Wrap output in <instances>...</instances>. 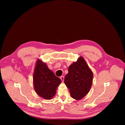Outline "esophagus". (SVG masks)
Segmentation results:
<instances>
[{
    "instance_id": "34e87169",
    "label": "esophagus",
    "mask_w": 125,
    "mask_h": 125,
    "mask_svg": "<svg viewBox=\"0 0 125 125\" xmlns=\"http://www.w3.org/2000/svg\"><path fill=\"white\" fill-rule=\"evenodd\" d=\"M60 79L61 80V81H62V82H63L64 80V76H61V77H60Z\"/></svg>"
}]
</instances>
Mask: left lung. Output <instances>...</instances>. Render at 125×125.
<instances>
[{
	"instance_id": "8db88e82",
	"label": "left lung",
	"mask_w": 125,
	"mask_h": 125,
	"mask_svg": "<svg viewBox=\"0 0 125 125\" xmlns=\"http://www.w3.org/2000/svg\"><path fill=\"white\" fill-rule=\"evenodd\" d=\"M93 76V72L82 57L71 64L64 79L71 97L80 100L85 96L90 91Z\"/></svg>"
}]
</instances>
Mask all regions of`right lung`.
Returning a JSON list of instances; mask_svg holds the SVG:
<instances>
[{
	"instance_id": "add662e5",
	"label": "right lung",
	"mask_w": 125,
	"mask_h": 125,
	"mask_svg": "<svg viewBox=\"0 0 125 125\" xmlns=\"http://www.w3.org/2000/svg\"><path fill=\"white\" fill-rule=\"evenodd\" d=\"M61 80L56 77L46 64L40 59L36 62L33 75L34 89L37 94L45 99H51L55 95Z\"/></svg>"
}]
</instances>
